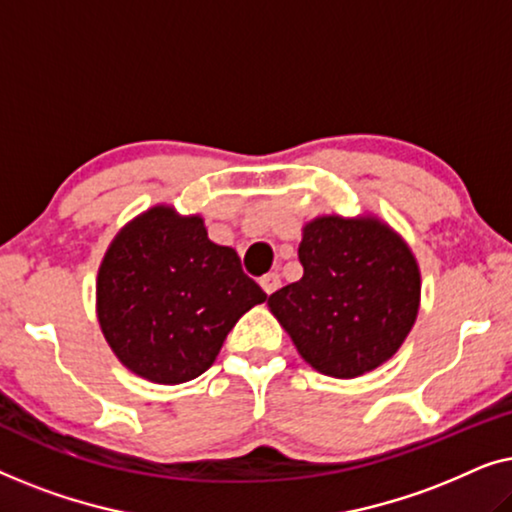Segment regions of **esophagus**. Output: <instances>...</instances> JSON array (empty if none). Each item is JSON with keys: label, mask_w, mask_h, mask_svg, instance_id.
Instances as JSON below:
<instances>
[{"label": "esophagus", "mask_w": 512, "mask_h": 512, "mask_svg": "<svg viewBox=\"0 0 512 512\" xmlns=\"http://www.w3.org/2000/svg\"><path fill=\"white\" fill-rule=\"evenodd\" d=\"M261 286H263V291L270 296V293H275L279 286H282V279H279L277 272H268V275L261 277Z\"/></svg>", "instance_id": "esophagus-1"}]
</instances>
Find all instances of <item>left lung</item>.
Listing matches in <instances>:
<instances>
[{
  "label": "left lung",
  "instance_id": "8db88e82",
  "mask_svg": "<svg viewBox=\"0 0 512 512\" xmlns=\"http://www.w3.org/2000/svg\"><path fill=\"white\" fill-rule=\"evenodd\" d=\"M298 258L303 277L268 305L300 356L338 380L391 359L419 310V268L408 244L377 219L321 216L305 226Z\"/></svg>",
  "mask_w": 512,
  "mask_h": 512
}]
</instances>
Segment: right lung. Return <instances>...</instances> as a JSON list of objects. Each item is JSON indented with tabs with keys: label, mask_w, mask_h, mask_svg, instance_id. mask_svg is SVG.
I'll return each instance as SVG.
<instances>
[{
	"label": "right lung",
	"mask_w": 512,
	"mask_h": 512,
	"mask_svg": "<svg viewBox=\"0 0 512 512\" xmlns=\"http://www.w3.org/2000/svg\"><path fill=\"white\" fill-rule=\"evenodd\" d=\"M268 298L200 216L153 207L128 223L97 275V319L125 368L158 384L205 373L251 307Z\"/></svg>",
	"instance_id": "1"
}]
</instances>
